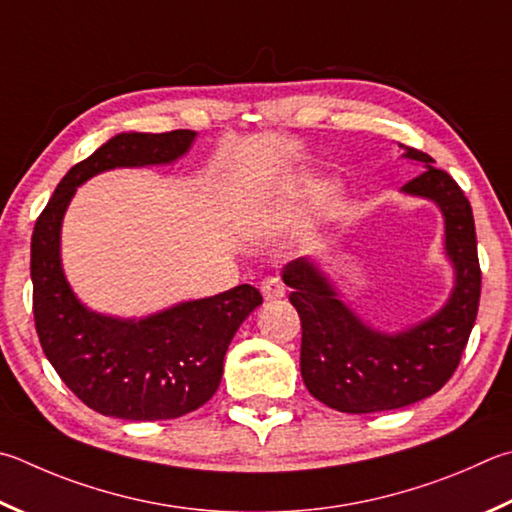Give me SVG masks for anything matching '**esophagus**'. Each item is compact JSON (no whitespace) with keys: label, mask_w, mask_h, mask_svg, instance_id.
<instances>
[{"label":"esophagus","mask_w":512,"mask_h":512,"mask_svg":"<svg viewBox=\"0 0 512 512\" xmlns=\"http://www.w3.org/2000/svg\"><path fill=\"white\" fill-rule=\"evenodd\" d=\"M259 291H262L266 302H273V300H280V297H284V286L280 280H277V277H266V280H262V284H259Z\"/></svg>","instance_id":"esophagus-1"}]
</instances>
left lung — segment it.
Instances as JSON below:
<instances>
[{
  "instance_id": "8db88e82",
  "label": "left lung",
  "mask_w": 512,
  "mask_h": 512,
  "mask_svg": "<svg viewBox=\"0 0 512 512\" xmlns=\"http://www.w3.org/2000/svg\"><path fill=\"white\" fill-rule=\"evenodd\" d=\"M403 159L421 174L401 194L425 199L443 217V255L452 266V288L439 311L387 331L371 327L351 309L327 262L300 257L282 271L288 300L302 320V380L309 392L347 414H371L407 407L448 383L475 327L481 271L477 232L466 194L434 159L398 143Z\"/></svg>"
}]
</instances>
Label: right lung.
Masks as SVG:
<instances>
[{
    "label": "right lung",
    "instance_id": "right-lung-1",
    "mask_svg": "<svg viewBox=\"0 0 512 512\" xmlns=\"http://www.w3.org/2000/svg\"><path fill=\"white\" fill-rule=\"evenodd\" d=\"M197 132H120L64 174L31 239L35 329L46 358L91 410L123 421H165L199 410L217 392L239 324L262 304L241 284L201 300L176 302L143 318L89 309L62 266V221L73 194L120 167L172 165Z\"/></svg>",
    "mask_w": 512,
    "mask_h": 512
}]
</instances>
